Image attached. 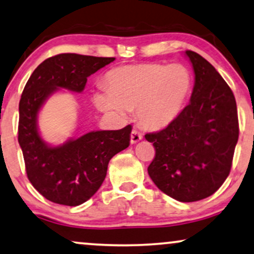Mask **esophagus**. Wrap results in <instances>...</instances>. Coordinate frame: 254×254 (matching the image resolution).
Instances as JSON below:
<instances>
[{
	"label": "esophagus",
	"mask_w": 254,
	"mask_h": 254,
	"mask_svg": "<svg viewBox=\"0 0 254 254\" xmlns=\"http://www.w3.org/2000/svg\"><path fill=\"white\" fill-rule=\"evenodd\" d=\"M142 137H143V135L141 131H139L137 129L131 130V133H130V142L131 143L139 142L140 140H142Z\"/></svg>",
	"instance_id": "34e87169"
}]
</instances>
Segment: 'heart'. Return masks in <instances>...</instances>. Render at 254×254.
I'll return each mask as SVG.
<instances>
[{"mask_svg":"<svg viewBox=\"0 0 254 254\" xmlns=\"http://www.w3.org/2000/svg\"><path fill=\"white\" fill-rule=\"evenodd\" d=\"M104 85L106 91L93 97L98 108L126 118L136 107L141 125L160 129L182 112L192 88V73L183 64L125 65L108 71Z\"/></svg>","mask_w":254,"mask_h":254,"instance_id":"obj_1","label":"heart"}]
</instances>
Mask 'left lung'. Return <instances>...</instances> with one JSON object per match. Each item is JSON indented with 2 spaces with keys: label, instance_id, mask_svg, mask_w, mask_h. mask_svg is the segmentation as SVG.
Wrapping results in <instances>:
<instances>
[{
  "label": "left lung",
  "instance_id": "1",
  "mask_svg": "<svg viewBox=\"0 0 254 254\" xmlns=\"http://www.w3.org/2000/svg\"><path fill=\"white\" fill-rule=\"evenodd\" d=\"M195 72L189 105L160 131L147 133L155 148L148 174L161 191L180 202L211 196L229 176L239 136L233 92L216 68L187 50Z\"/></svg>",
  "mask_w": 254,
  "mask_h": 254
}]
</instances>
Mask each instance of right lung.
I'll return each instance as SVG.
<instances>
[{"label":"right lung","instance_id":"1","mask_svg":"<svg viewBox=\"0 0 254 254\" xmlns=\"http://www.w3.org/2000/svg\"><path fill=\"white\" fill-rule=\"evenodd\" d=\"M114 59L61 54L41 63L25 84L19 100L18 143L29 181L51 202L77 206L90 199L103 184L110 160L129 146L130 125L90 131L58 147L48 146L37 129L38 111L48 97L59 88L81 92L87 77Z\"/></svg>","mask_w":254,"mask_h":254}]
</instances>
